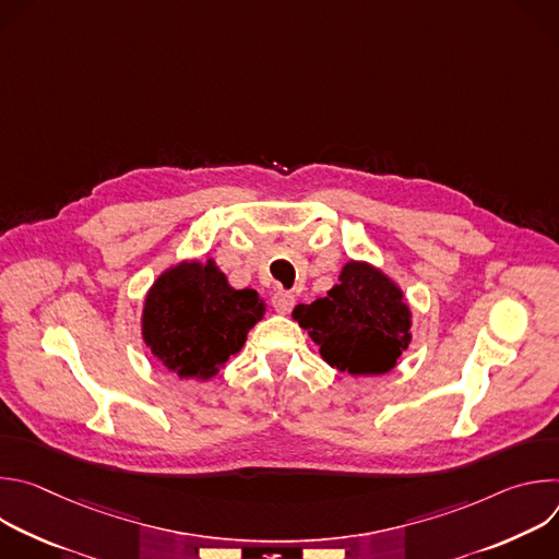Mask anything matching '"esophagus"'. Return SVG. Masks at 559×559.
Instances as JSON below:
<instances>
[{
    "instance_id": "esophagus-1",
    "label": "esophagus",
    "mask_w": 559,
    "mask_h": 559,
    "mask_svg": "<svg viewBox=\"0 0 559 559\" xmlns=\"http://www.w3.org/2000/svg\"><path fill=\"white\" fill-rule=\"evenodd\" d=\"M294 296L289 294V292H276L274 296H272V305H274V309L278 311V313H289V309L294 307Z\"/></svg>"
}]
</instances>
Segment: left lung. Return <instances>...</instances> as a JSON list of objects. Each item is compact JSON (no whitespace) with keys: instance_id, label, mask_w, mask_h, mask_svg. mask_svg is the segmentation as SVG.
I'll return each mask as SVG.
<instances>
[{"instance_id":"obj_1","label":"left lung","mask_w":559,"mask_h":559,"mask_svg":"<svg viewBox=\"0 0 559 559\" xmlns=\"http://www.w3.org/2000/svg\"><path fill=\"white\" fill-rule=\"evenodd\" d=\"M294 321L321 358L352 376H382L412 343V307L403 287L367 261H347L325 298L300 302Z\"/></svg>"}]
</instances>
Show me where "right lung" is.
<instances>
[{"mask_svg": "<svg viewBox=\"0 0 559 559\" xmlns=\"http://www.w3.org/2000/svg\"><path fill=\"white\" fill-rule=\"evenodd\" d=\"M265 309L254 289L231 287L214 259H186L158 274L145 292L141 336L177 378L210 380L243 349Z\"/></svg>", "mask_w": 559, "mask_h": 559, "instance_id": "obj_1", "label": "right lung"}]
</instances>
